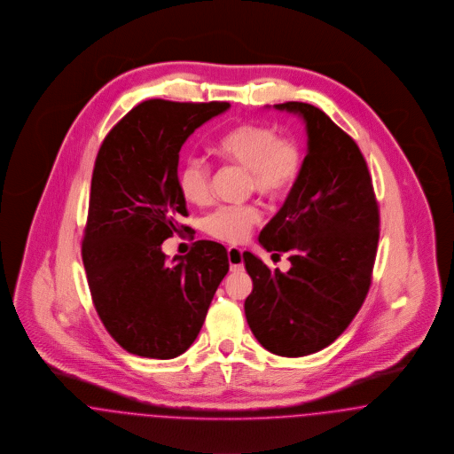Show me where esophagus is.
<instances>
[{
	"mask_svg": "<svg viewBox=\"0 0 454 454\" xmlns=\"http://www.w3.org/2000/svg\"><path fill=\"white\" fill-rule=\"evenodd\" d=\"M227 256H229V262H231V271H240L244 268L242 262V249L239 247H229L227 249Z\"/></svg>",
	"mask_w": 454,
	"mask_h": 454,
	"instance_id": "34e87169",
	"label": "esophagus"
}]
</instances>
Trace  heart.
Here are the masks:
<instances>
[{
	"label": "heart",
	"mask_w": 454,
	"mask_h": 454,
	"mask_svg": "<svg viewBox=\"0 0 454 454\" xmlns=\"http://www.w3.org/2000/svg\"><path fill=\"white\" fill-rule=\"evenodd\" d=\"M212 155L247 170L246 186L266 200L284 196L299 179L304 152L292 137H277L275 128L262 122H240L220 133L210 145ZM177 190L196 207L207 205L212 198L210 168L201 160H188L177 172ZM254 205L220 207L205 218L203 229L208 236L239 244L249 238L260 222Z\"/></svg>",
	"instance_id": "heart-1"
}]
</instances>
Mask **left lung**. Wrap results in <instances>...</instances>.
Wrapping results in <instances>:
<instances>
[{
    "label": "left lung",
    "mask_w": 454,
    "mask_h": 454,
    "mask_svg": "<svg viewBox=\"0 0 454 454\" xmlns=\"http://www.w3.org/2000/svg\"><path fill=\"white\" fill-rule=\"evenodd\" d=\"M306 122L308 155L284 207L260 234L266 251L286 253L290 270H270L251 253L246 319L262 347L282 357L323 350L347 330L371 286L380 208L357 144L321 109L275 104ZM280 256V254H278Z\"/></svg>",
    "instance_id": "obj_1"
}]
</instances>
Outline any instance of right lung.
Masks as SVG:
<instances>
[{"label":"right lung","mask_w":454,"mask_h":454,"mask_svg":"<svg viewBox=\"0 0 454 454\" xmlns=\"http://www.w3.org/2000/svg\"><path fill=\"white\" fill-rule=\"evenodd\" d=\"M229 102L150 98L107 133L97 153L82 260L97 314L129 354L174 358L200 333L229 271L227 249L196 240L168 262L162 242L188 227L179 150Z\"/></svg>","instance_id":"obj_1"}]
</instances>
